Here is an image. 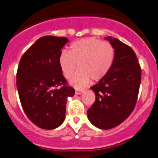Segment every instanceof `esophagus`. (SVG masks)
Wrapping results in <instances>:
<instances>
[{"label": "esophagus", "mask_w": 158, "mask_h": 158, "mask_svg": "<svg viewBox=\"0 0 158 158\" xmlns=\"http://www.w3.org/2000/svg\"><path fill=\"white\" fill-rule=\"evenodd\" d=\"M83 91L84 90H82V89H76V94H77V95L82 94L83 93Z\"/></svg>", "instance_id": "obj_1"}]
</instances>
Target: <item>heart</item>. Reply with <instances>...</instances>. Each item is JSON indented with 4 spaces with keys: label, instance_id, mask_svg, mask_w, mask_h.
Wrapping results in <instances>:
<instances>
[{
    "label": "heart",
    "instance_id": "heart-1",
    "mask_svg": "<svg viewBox=\"0 0 158 158\" xmlns=\"http://www.w3.org/2000/svg\"><path fill=\"white\" fill-rule=\"evenodd\" d=\"M114 49L107 41L96 38H85L72 43L69 52L63 51L58 57L59 67L63 76L70 79L76 70H80L72 78L71 83L83 87L97 82L108 73L114 60Z\"/></svg>",
    "mask_w": 158,
    "mask_h": 158
}]
</instances>
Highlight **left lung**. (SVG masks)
<instances>
[{"instance_id": "8db88e82", "label": "left lung", "mask_w": 158, "mask_h": 158, "mask_svg": "<svg viewBox=\"0 0 158 158\" xmlns=\"http://www.w3.org/2000/svg\"><path fill=\"white\" fill-rule=\"evenodd\" d=\"M106 39L114 49L110 71L90 87L96 100L88 109V118L96 127L109 129L126 120L136 104L141 82V69L133 50L116 38Z\"/></svg>"}]
</instances>
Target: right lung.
<instances>
[{
  "label": "right lung",
  "instance_id": "right-lung-1",
  "mask_svg": "<svg viewBox=\"0 0 158 158\" xmlns=\"http://www.w3.org/2000/svg\"><path fill=\"white\" fill-rule=\"evenodd\" d=\"M69 41L45 36L22 56L16 85L22 107L29 120L44 129H54L65 118L66 101L75 94L59 67L58 57Z\"/></svg>",
  "mask_w": 158,
  "mask_h": 158
}]
</instances>
